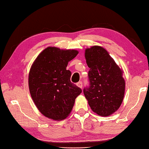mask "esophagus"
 <instances>
[{"instance_id":"1","label":"esophagus","mask_w":149,"mask_h":149,"mask_svg":"<svg viewBox=\"0 0 149 149\" xmlns=\"http://www.w3.org/2000/svg\"><path fill=\"white\" fill-rule=\"evenodd\" d=\"M77 86L78 87H79L80 88H83V82H82V81L78 82V83H77Z\"/></svg>"}]
</instances>
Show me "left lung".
<instances>
[{"mask_svg":"<svg viewBox=\"0 0 149 149\" xmlns=\"http://www.w3.org/2000/svg\"><path fill=\"white\" fill-rule=\"evenodd\" d=\"M85 58L90 68V86L84 88L83 92L88 104L100 116L112 115L118 109L124 97L123 71L102 47L86 49Z\"/></svg>","mask_w":149,"mask_h":149,"instance_id":"obj_1","label":"left lung"}]
</instances>
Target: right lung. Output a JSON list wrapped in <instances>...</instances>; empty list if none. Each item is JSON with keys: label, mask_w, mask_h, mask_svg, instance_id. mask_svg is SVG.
<instances>
[{"label": "right lung", "mask_w": 149, "mask_h": 149, "mask_svg": "<svg viewBox=\"0 0 149 149\" xmlns=\"http://www.w3.org/2000/svg\"><path fill=\"white\" fill-rule=\"evenodd\" d=\"M76 50L49 47L38 56L29 74L31 97L40 113L54 120L65 119L70 113L82 90L71 83L68 63L78 54Z\"/></svg>", "instance_id": "right-lung-1"}]
</instances>
